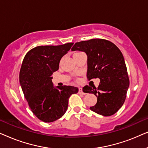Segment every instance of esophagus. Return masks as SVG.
Listing matches in <instances>:
<instances>
[{
    "mask_svg": "<svg viewBox=\"0 0 148 148\" xmlns=\"http://www.w3.org/2000/svg\"><path fill=\"white\" fill-rule=\"evenodd\" d=\"M79 94H82V95H85V94H86V93H84V92H83V90H82V88H79Z\"/></svg>",
    "mask_w": 148,
    "mask_h": 148,
    "instance_id": "obj_1",
    "label": "esophagus"
}]
</instances>
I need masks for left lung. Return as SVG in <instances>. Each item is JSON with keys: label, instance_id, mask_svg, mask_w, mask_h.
<instances>
[{"label": "left lung", "instance_id": "left-lung-1", "mask_svg": "<svg viewBox=\"0 0 148 148\" xmlns=\"http://www.w3.org/2000/svg\"><path fill=\"white\" fill-rule=\"evenodd\" d=\"M71 50L85 52L88 56V79H100L98 88H83L84 92L97 97L96 104L90 110L104 116L115 114L124 104L129 86L122 52L112 42L98 38L76 42Z\"/></svg>", "mask_w": 148, "mask_h": 148}]
</instances>
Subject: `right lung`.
<instances>
[{"instance_id":"1","label":"right lung","mask_w":148,"mask_h":148,"mask_svg":"<svg viewBox=\"0 0 148 148\" xmlns=\"http://www.w3.org/2000/svg\"><path fill=\"white\" fill-rule=\"evenodd\" d=\"M73 43L59 46H40L30 50L23 58L19 82L29 108L45 123L53 122L67 110L69 98L78 92L71 86L54 87L52 75L58 69L61 58Z\"/></svg>"}]
</instances>
